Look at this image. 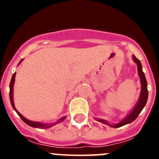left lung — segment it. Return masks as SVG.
I'll use <instances>...</instances> for the list:
<instances>
[{"label":"left lung","mask_w":159,"mask_h":159,"mask_svg":"<svg viewBox=\"0 0 159 159\" xmlns=\"http://www.w3.org/2000/svg\"><path fill=\"white\" fill-rule=\"evenodd\" d=\"M133 60H134V62L137 64L138 67V72H139V75L140 76V81H141L142 84V90H141V95H140L139 100L138 102V103L136 104V106L134 107V108L133 109L130 114L128 116L125 118L124 119H123L120 123H117V124L115 125H111L106 122L105 120H102V119H97L98 121L101 122L102 123H105L107 125H109L110 127H115V128H118V127H120L122 126H124L126 124H128V123H132L133 121H134L136 119L138 118V116H139L140 112L143 111V107H145L146 103L147 102V99H148V90H147V80H146L145 75H144V72L143 71L142 69V64L141 62L139 61V60H138L134 56H133Z\"/></svg>","instance_id":"8db88e82"}]
</instances>
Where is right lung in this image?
Instances as JSON below:
<instances>
[{"label":"right lung","instance_id":"add662e5","mask_svg":"<svg viewBox=\"0 0 159 159\" xmlns=\"http://www.w3.org/2000/svg\"><path fill=\"white\" fill-rule=\"evenodd\" d=\"M21 62V61H20ZM15 76H16V72L14 73L13 75H12V79H11V82H10V85H9V88H10V91H9V97H10V102H11V104H12V108H13L14 110L16 111V112L17 113L18 116L20 117V119L23 120L24 122H25L26 124H28L29 126H30V127H36V128H40V129H45V128H50V127H53L54 125L57 124V123H61L62 121H64V119H65V117H63L61 118L60 119H59L58 121L56 122L55 123H53V124H44V123H38V122H32V121H29V120H28V119H25L24 116H22L18 112V111L16 110V107H15V106H14V103H13V99H12V95H13V84H14V82H15Z\"/></svg>","mask_w":159,"mask_h":159}]
</instances>
